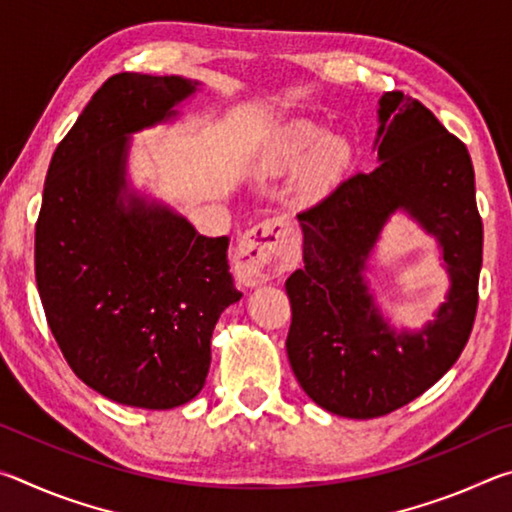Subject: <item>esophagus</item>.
Returning <instances> with one entry per match:
<instances>
[{
  "label": "esophagus",
  "mask_w": 512,
  "mask_h": 512,
  "mask_svg": "<svg viewBox=\"0 0 512 512\" xmlns=\"http://www.w3.org/2000/svg\"><path fill=\"white\" fill-rule=\"evenodd\" d=\"M298 241L287 219H266L239 239L235 271L246 287H257L291 271L298 264Z\"/></svg>",
  "instance_id": "1"
}]
</instances>
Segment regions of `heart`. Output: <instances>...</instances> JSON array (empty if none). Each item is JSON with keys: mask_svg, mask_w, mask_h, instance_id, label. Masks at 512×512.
<instances>
[{"mask_svg": "<svg viewBox=\"0 0 512 512\" xmlns=\"http://www.w3.org/2000/svg\"><path fill=\"white\" fill-rule=\"evenodd\" d=\"M350 160V146L341 135H320L314 121L298 119L284 126L275 140L266 146L259 169L266 173H280L296 167L300 161L298 189L302 196H311L327 187L339 176Z\"/></svg>", "mask_w": 512, "mask_h": 512, "instance_id": "obj_1", "label": "heart"}]
</instances>
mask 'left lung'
Masks as SVG:
<instances>
[{
    "label": "left lung",
    "mask_w": 512,
    "mask_h": 512,
    "mask_svg": "<svg viewBox=\"0 0 512 512\" xmlns=\"http://www.w3.org/2000/svg\"><path fill=\"white\" fill-rule=\"evenodd\" d=\"M377 160L298 214L302 262L291 273L287 354L302 391L325 411L379 418L431 388L470 339L483 259L474 167L465 144L420 101L386 92ZM397 211L439 241L450 289L422 330L397 333L365 280L367 259Z\"/></svg>",
    "instance_id": "8db88e82"
}]
</instances>
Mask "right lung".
<instances>
[{
    "mask_svg": "<svg viewBox=\"0 0 512 512\" xmlns=\"http://www.w3.org/2000/svg\"><path fill=\"white\" fill-rule=\"evenodd\" d=\"M198 81L115 74L51 158L36 223V282L76 377L112 402L173 409L201 393L212 332L241 298L228 237L128 185L131 135L178 117Z\"/></svg>",
    "mask_w": 512,
    "mask_h": 512,
    "instance_id": "obj_1",
    "label": "right lung"
}]
</instances>
